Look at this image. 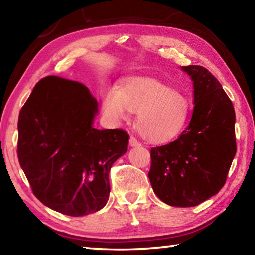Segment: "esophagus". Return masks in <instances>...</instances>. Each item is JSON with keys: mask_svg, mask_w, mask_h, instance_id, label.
I'll use <instances>...</instances> for the list:
<instances>
[{"mask_svg": "<svg viewBox=\"0 0 255 255\" xmlns=\"http://www.w3.org/2000/svg\"><path fill=\"white\" fill-rule=\"evenodd\" d=\"M129 144H130V146H132V147H139V146H141V144L138 141L135 137H130V139H129Z\"/></svg>", "mask_w": 255, "mask_h": 255, "instance_id": "esophagus-1", "label": "esophagus"}]
</instances>
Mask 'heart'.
Listing matches in <instances>:
<instances>
[{
	"label": "heart",
	"mask_w": 255,
	"mask_h": 255,
	"mask_svg": "<svg viewBox=\"0 0 255 255\" xmlns=\"http://www.w3.org/2000/svg\"><path fill=\"white\" fill-rule=\"evenodd\" d=\"M103 107L112 117L125 119L138 112L137 128L146 139L164 143L173 139L188 123L189 99L182 92L152 77H135L119 89L108 90Z\"/></svg>",
	"instance_id": "b5f03b06"
}]
</instances>
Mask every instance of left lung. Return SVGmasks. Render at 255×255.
Listing matches in <instances>:
<instances>
[{
    "label": "left lung",
    "instance_id": "1",
    "mask_svg": "<svg viewBox=\"0 0 255 255\" xmlns=\"http://www.w3.org/2000/svg\"><path fill=\"white\" fill-rule=\"evenodd\" d=\"M193 82L195 108L178 139L150 148L155 195L174 207H193L219 192L236 154L235 111L219 81L199 65L182 66Z\"/></svg>",
    "mask_w": 255,
    "mask_h": 255
}]
</instances>
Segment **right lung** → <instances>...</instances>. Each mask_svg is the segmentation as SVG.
I'll list each match as a JSON object with an SVG mask.
<instances>
[{
  "mask_svg": "<svg viewBox=\"0 0 255 255\" xmlns=\"http://www.w3.org/2000/svg\"><path fill=\"white\" fill-rule=\"evenodd\" d=\"M98 102L84 84L46 76L20 111L18 158L33 195L45 206L79 217L109 199V172L127 152L123 129L92 127Z\"/></svg>",
  "mask_w": 255,
  "mask_h": 255,
  "instance_id": "right-lung-1",
  "label": "right lung"
}]
</instances>
